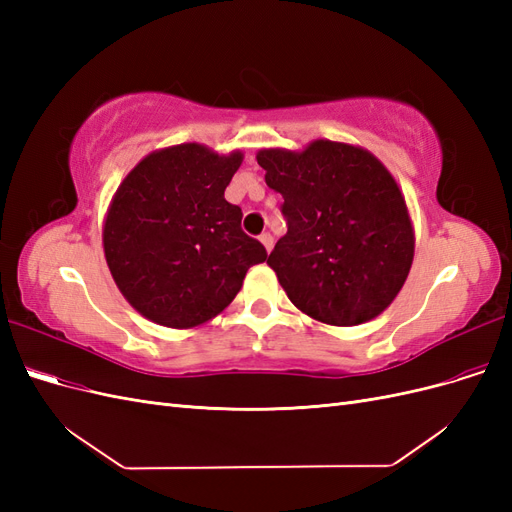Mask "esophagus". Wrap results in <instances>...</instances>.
<instances>
[{"mask_svg":"<svg viewBox=\"0 0 512 512\" xmlns=\"http://www.w3.org/2000/svg\"><path fill=\"white\" fill-rule=\"evenodd\" d=\"M260 243L265 245V250H267V252H271V250H273V237L269 235V232H262V235H260Z\"/></svg>","mask_w":512,"mask_h":512,"instance_id":"esophagus-1","label":"esophagus"}]
</instances>
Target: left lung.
<instances>
[{"mask_svg":"<svg viewBox=\"0 0 512 512\" xmlns=\"http://www.w3.org/2000/svg\"><path fill=\"white\" fill-rule=\"evenodd\" d=\"M284 198L288 232L267 265L303 314L333 327L380 316L404 288L414 226L397 181L374 153L318 138L301 151L260 149Z\"/></svg>","mask_w":512,"mask_h":512,"instance_id":"obj_1","label":"left lung"}]
</instances>
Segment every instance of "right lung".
Returning a JSON list of instances; mask_svg holds the SVG:
<instances>
[{
    "label": "right lung",
    "instance_id": "right-lung-1",
    "mask_svg": "<svg viewBox=\"0 0 512 512\" xmlns=\"http://www.w3.org/2000/svg\"><path fill=\"white\" fill-rule=\"evenodd\" d=\"M243 153L220 156L200 143L151 151L119 183L102 245L126 301L168 329H192L222 314L245 273L267 260L224 198Z\"/></svg>",
    "mask_w": 512,
    "mask_h": 512
}]
</instances>
